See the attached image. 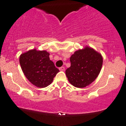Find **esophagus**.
<instances>
[{
  "mask_svg": "<svg viewBox=\"0 0 126 126\" xmlns=\"http://www.w3.org/2000/svg\"><path fill=\"white\" fill-rule=\"evenodd\" d=\"M64 69H65V68H64V67H61L59 68V70H60V71H64Z\"/></svg>",
  "mask_w": 126,
  "mask_h": 126,
  "instance_id": "34e87169",
  "label": "esophagus"
}]
</instances>
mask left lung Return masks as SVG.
<instances>
[{
  "label": "left lung",
  "mask_w": 126,
  "mask_h": 126,
  "mask_svg": "<svg viewBox=\"0 0 126 126\" xmlns=\"http://www.w3.org/2000/svg\"><path fill=\"white\" fill-rule=\"evenodd\" d=\"M70 67L66 70L67 79L75 87L84 88L98 77L103 64L102 54L90 47L76 51L70 58Z\"/></svg>",
  "instance_id": "obj_1"
}]
</instances>
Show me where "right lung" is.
Segmentation results:
<instances>
[{"mask_svg": "<svg viewBox=\"0 0 126 126\" xmlns=\"http://www.w3.org/2000/svg\"><path fill=\"white\" fill-rule=\"evenodd\" d=\"M49 53L47 51H38L34 48L20 56V64L25 77L37 87L48 86L59 72L49 60Z\"/></svg>", "mask_w": 126, "mask_h": 126, "instance_id": "1", "label": "right lung"}]
</instances>
